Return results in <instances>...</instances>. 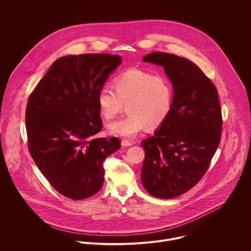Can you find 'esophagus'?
I'll return each mask as SVG.
<instances>
[{"mask_svg":"<svg viewBox=\"0 0 251 251\" xmlns=\"http://www.w3.org/2000/svg\"><path fill=\"white\" fill-rule=\"evenodd\" d=\"M121 144H122L123 147H129V146H132V145H133V143L130 142V141H128V140H122Z\"/></svg>","mask_w":251,"mask_h":251,"instance_id":"34e87169","label":"esophagus"}]
</instances>
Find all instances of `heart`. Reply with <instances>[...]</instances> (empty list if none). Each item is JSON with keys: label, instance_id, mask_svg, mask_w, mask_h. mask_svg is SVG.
<instances>
[{"label": "heart", "instance_id": "1", "mask_svg": "<svg viewBox=\"0 0 251 251\" xmlns=\"http://www.w3.org/2000/svg\"><path fill=\"white\" fill-rule=\"evenodd\" d=\"M114 89L104 86L97 93L103 118L112 120L127 105L128 115L108 125L110 133L132 138L148 125L160 126L168 118L174 102V85L165 75L130 68L114 79Z\"/></svg>", "mask_w": 251, "mask_h": 251}]
</instances>
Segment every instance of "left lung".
I'll return each instance as SVG.
<instances>
[{"instance_id": "obj_1", "label": "left lung", "mask_w": 251, "mask_h": 251, "mask_svg": "<svg viewBox=\"0 0 251 251\" xmlns=\"http://www.w3.org/2000/svg\"><path fill=\"white\" fill-rule=\"evenodd\" d=\"M143 61L164 66L174 85V102L154 136L141 142L145 150L141 180L150 195L173 199L201 181L220 145L223 116L218 89L187 58L152 52Z\"/></svg>"}]
</instances>
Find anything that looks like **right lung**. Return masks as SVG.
I'll return each mask as SVG.
<instances>
[{"instance_id": "1", "label": "right lung", "mask_w": 251, "mask_h": 251, "mask_svg": "<svg viewBox=\"0 0 251 251\" xmlns=\"http://www.w3.org/2000/svg\"><path fill=\"white\" fill-rule=\"evenodd\" d=\"M121 63L119 55L85 53L56 59L30 93L25 109L29 154L62 196L82 200L103 185V163L119 150L102 129L97 93Z\"/></svg>"}]
</instances>
